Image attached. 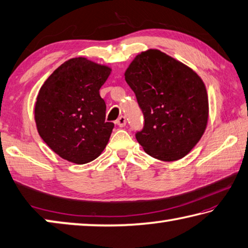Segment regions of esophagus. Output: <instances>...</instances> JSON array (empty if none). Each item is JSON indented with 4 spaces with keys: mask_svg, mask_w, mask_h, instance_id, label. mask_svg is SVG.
I'll use <instances>...</instances> for the list:
<instances>
[{
    "mask_svg": "<svg viewBox=\"0 0 248 248\" xmlns=\"http://www.w3.org/2000/svg\"><path fill=\"white\" fill-rule=\"evenodd\" d=\"M125 123H127V121H125V118L124 116H120L118 119L116 120V124L119 125V127H124V125H125Z\"/></svg>",
    "mask_w": 248,
    "mask_h": 248,
    "instance_id": "1",
    "label": "esophagus"
}]
</instances>
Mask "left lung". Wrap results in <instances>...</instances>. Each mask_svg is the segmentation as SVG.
Here are the masks:
<instances>
[{"instance_id":"8db88e82","label":"left lung","mask_w":248,"mask_h":248,"mask_svg":"<svg viewBox=\"0 0 248 248\" xmlns=\"http://www.w3.org/2000/svg\"><path fill=\"white\" fill-rule=\"evenodd\" d=\"M124 77L144 117L136 138L145 152L165 162L189 153L208 123V94L199 75L166 53L150 49L138 54Z\"/></svg>"}]
</instances>
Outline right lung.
I'll list each match as a JSON object with an SVG mask.
<instances>
[{
	"mask_svg": "<svg viewBox=\"0 0 248 248\" xmlns=\"http://www.w3.org/2000/svg\"><path fill=\"white\" fill-rule=\"evenodd\" d=\"M110 69L85 58L64 62L41 86L35 105L37 129L53 152L85 164L98 157L114 124L106 123V104L99 89Z\"/></svg>",
	"mask_w": 248,
	"mask_h": 248,
	"instance_id": "1",
	"label": "right lung"
}]
</instances>
